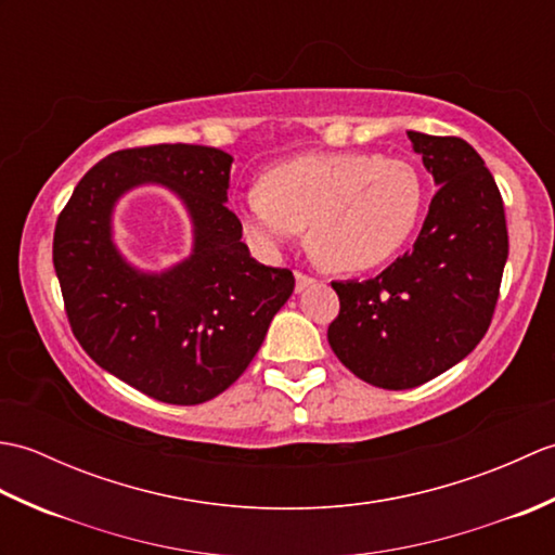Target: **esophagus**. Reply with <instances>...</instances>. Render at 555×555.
I'll return each mask as SVG.
<instances>
[{
    "label": "esophagus",
    "mask_w": 555,
    "mask_h": 555,
    "mask_svg": "<svg viewBox=\"0 0 555 555\" xmlns=\"http://www.w3.org/2000/svg\"><path fill=\"white\" fill-rule=\"evenodd\" d=\"M312 284H314V279H312V276L302 274V271H296V293H302L305 288L312 286Z\"/></svg>",
    "instance_id": "1"
}]
</instances>
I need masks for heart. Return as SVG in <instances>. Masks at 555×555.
Masks as SVG:
<instances>
[{
  "mask_svg": "<svg viewBox=\"0 0 555 555\" xmlns=\"http://www.w3.org/2000/svg\"><path fill=\"white\" fill-rule=\"evenodd\" d=\"M235 215L259 253L276 255L308 229L310 253L340 274L382 267L415 233L424 185L403 159L372 152L302 155L264 171Z\"/></svg>",
  "mask_w": 555,
  "mask_h": 555,
  "instance_id": "1",
  "label": "heart"
}]
</instances>
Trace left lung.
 I'll return each instance as SVG.
<instances>
[{"label": "left lung", "mask_w": 555, "mask_h": 555, "mask_svg": "<svg viewBox=\"0 0 555 555\" xmlns=\"http://www.w3.org/2000/svg\"><path fill=\"white\" fill-rule=\"evenodd\" d=\"M439 188L412 250L379 276L334 281L340 312L328 346L372 386L415 388L465 360L485 338L508 259L503 199L463 138L408 131Z\"/></svg>", "instance_id": "left-lung-1"}]
</instances>
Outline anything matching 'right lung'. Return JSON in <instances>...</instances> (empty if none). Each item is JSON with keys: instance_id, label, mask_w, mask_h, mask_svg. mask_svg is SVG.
<instances>
[{"instance_id": "1", "label": "right lung", "mask_w": 555, "mask_h": 555, "mask_svg": "<svg viewBox=\"0 0 555 555\" xmlns=\"http://www.w3.org/2000/svg\"><path fill=\"white\" fill-rule=\"evenodd\" d=\"M229 152L152 145L112 152L78 181L54 231V271L82 350L116 379L171 405H197L238 379L296 279L241 241L227 207ZM159 184L192 221V253L159 272L138 268L113 235L118 199Z\"/></svg>"}]
</instances>
